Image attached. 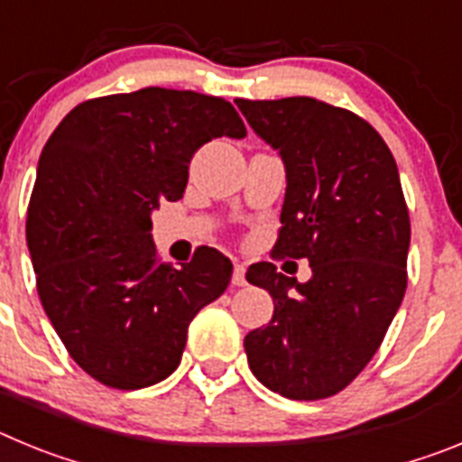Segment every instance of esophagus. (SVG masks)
I'll list each match as a JSON object with an SVG mask.
<instances>
[{
  "mask_svg": "<svg viewBox=\"0 0 462 462\" xmlns=\"http://www.w3.org/2000/svg\"><path fill=\"white\" fill-rule=\"evenodd\" d=\"M231 282H234V287H243V284H245V266H243V263H236V266H234V277H231Z\"/></svg>",
  "mask_w": 462,
  "mask_h": 462,
  "instance_id": "esophagus-1",
  "label": "esophagus"
}]
</instances>
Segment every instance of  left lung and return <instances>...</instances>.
Instances as JSON below:
<instances>
[{
	"label": "left lung",
	"instance_id": "obj_1",
	"mask_svg": "<svg viewBox=\"0 0 462 462\" xmlns=\"http://www.w3.org/2000/svg\"><path fill=\"white\" fill-rule=\"evenodd\" d=\"M236 104L287 166L273 252L312 268L300 284L268 261L250 266L247 282L271 293L275 312L245 336L247 361L284 398H330L368 365L405 296L410 210L398 166L352 110L312 97Z\"/></svg>",
	"mask_w": 462,
	"mask_h": 462
}]
</instances>
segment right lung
Segmentation results:
<instances>
[{
	"instance_id": "1",
	"label": "right lung",
	"mask_w": 462,
	"mask_h": 462,
	"mask_svg": "<svg viewBox=\"0 0 462 462\" xmlns=\"http://www.w3.org/2000/svg\"><path fill=\"white\" fill-rule=\"evenodd\" d=\"M219 136H247L226 99L145 88L79 104L41 152L27 208L36 291L69 356L110 389L169 377L196 312L231 282L217 250L173 268L150 236L152 210L182 199L191 157Z\"/></svg>"
}]
</instances>
